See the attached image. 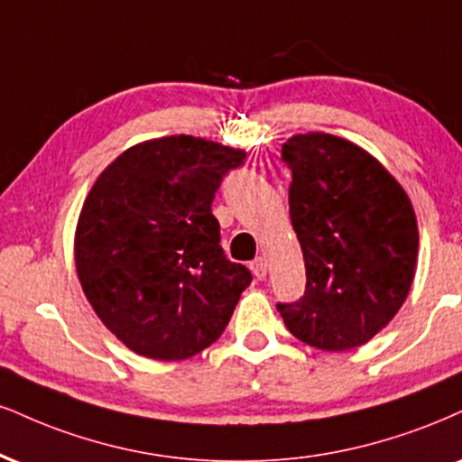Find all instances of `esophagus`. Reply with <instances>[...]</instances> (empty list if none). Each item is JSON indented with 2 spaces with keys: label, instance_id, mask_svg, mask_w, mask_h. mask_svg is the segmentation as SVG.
I'll use <instances>...</instances> for the list:
<instances>
[{
  "label": "esophagus",
  "instance_id": "34e87169",
  "mask_svg": "<svg viewBox=\"0 0 462 462\" xmlns=\"http://www.w3.org/2000/svg\"><path fill=\"white\" fill-rule=\"evenodd\" d=\"M249 269H252L255 280H264V277H266V260L264 258H255L254 263L249 264Z\"/></svg>",
  "mask_w": 462,
  "mask_h": 462
}]
</instances>
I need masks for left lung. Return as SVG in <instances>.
Returning a JSON list of instances; mask_svg holds the SVG:
<instances>
[{
	"label": "left lung",
	"instance_id": "8db88e82",
	"mask_svg": "<svg viewBox=\"0 0 462 462\" xmlns=\"http://www.w3.org/2000/svg\"><path fill=\"white\" fill-rule=\"evenodd\" d=\"M292 171L291 219L308 286L280 303L294 337L340 353L361 346L402 308L418 266L413 204L379 159L331 133H299L282 146Z\"/></svg>",
	"mask_w": 462,
	"mask_h": 462
}]
</instances>
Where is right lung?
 <instances>
[{"mask_svg":"<svg viewBox=\"0 0 462 462\" xmlns=\"http://www.w3.org/2000/svg\"><path fill=\"white\" fill-rule=\"evenodd\" d=\"M245 150L170 135L126 148L97 178L75 230L83 294L133 353L180 361L226 329L252 284L219 245L210 204Z\"/></svg>","mask_w":462,"mask_h":462,"instance_id":"add662e5","label":"right lung"}]
</instances>
